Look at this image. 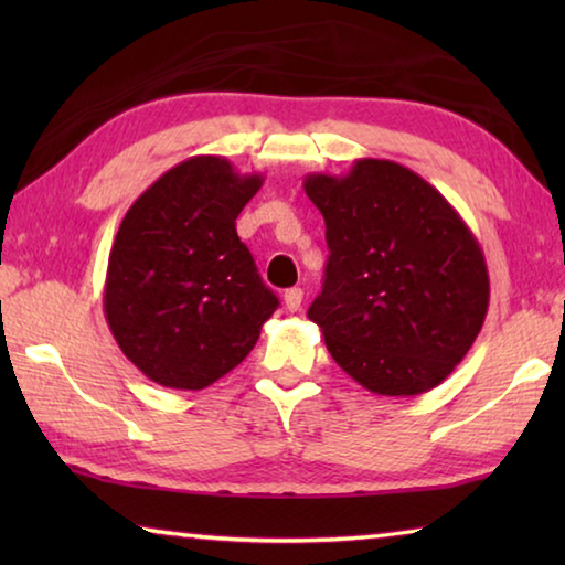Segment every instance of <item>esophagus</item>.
<instances>
[{
  "label": "esophagus",
  "mask_w": 565,
  "mask_h": 565,
  "mask_svg": "<svg viewBox=\"0 0 565 565\" xmlns=\"http://www.w3.org/2000/svg\"><path fill=\"white\" fill-rule=\"evenodd\" d=\"M301 301H303V291L296 289V286H294V289H286L284 291V306L289 311H299L301 309Z\"/></svg>",
  "instance_id": "1"
}]
</instances>
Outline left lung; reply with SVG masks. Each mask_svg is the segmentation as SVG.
Returning <instances> with one entry per match:
<instances>
[{
    "instance_id": "1",
    "label": "left lung",
    "mask_w": 565,
    "mask_h": 565,
    "mask_svg": "<svg viewBox=\"0 0 565 565\" xmlns=\"http://www.w3.org/2000/svg\"><path fill=\"white\" fill-rule=\"evenodd\" d=\"M327 222V279L311 303L333 361L379 396H418L473 347L489 311V269L456 209L416 171L356 159L309 174Z\"/></svg>"
}]
</instances>
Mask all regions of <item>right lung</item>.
Listing matches in <instances>:
<instances>
[{"mask_svg": "<svg viewBox=\"0 0 565 565\" xmlns=\"http://www.w3.org/2000/svg\"><path fill=\"white\" fill-rule=\"evenodd\" d=\"M214 154L161 174L114 238L104 317L134 366L159 386L199 391L242 363L279 306L236 216L262 189Z\"/></svg>", "mask_w": 565, "mask_h": 565, "instance_id": "add662e5", "label": "right lung"}]
</instances>
